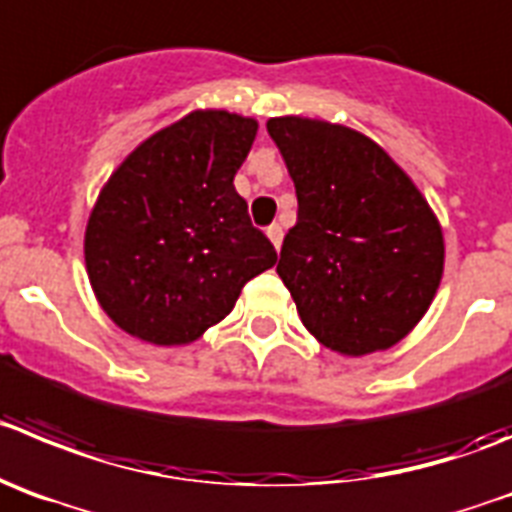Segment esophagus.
Wrapping results in <instances>:
<instances>
[{
    "label": "esophagus",
    "instance_id": "34e87169",
    "mask_svg": "<svg viewBox=\"0 0 512 512\" xmlns=\"http://www.w3.org/2000/svg\"><path fill=\"white\" fill-rule=\"evenodd\" d=\"M267 237H270V242L275 245V250H280V245H283V227H280V224H270V227H267Z\"/></svg>",
    "mask_w": 512,
    "mask_h": 512
}]
</instances>
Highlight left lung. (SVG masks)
Masks as SVG:
<instances>
[{"label": "left lung", "mask_w": 512, "mask_h": 512, "mask_svg": "<svg viewBox=\"0 0 512 512\" xmlns=\"http://www.w3.org/2000/svg\"><path fill=\"white\" fill-rule=\"evenodd\" d=\"M298 194L278 275L303 326L341 356L386 351L437 295L444 237L407 171L364 133L318 118L267 121Z\"/></svg>", "instance_id": "obj_1"}]
</instances>
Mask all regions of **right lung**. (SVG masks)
<instances>
[{
    "mask_svg": "<svg viewBox=\"0 0 512 512\" xmlns=\"http://www.w3.org/2000/svg\"><path fill=\"white\" fill-rule=\"evenodd\" d=\"M255 136V118L191 111L138 143L105 181L85 227V270L121 331L186 346L278 262L234 189Z\"/></svg>",
    "mask_w": 512,
    "mask_h": 512,
    "instance_id": "obj_1",
    "label": "right lung"
}]
</instances>
